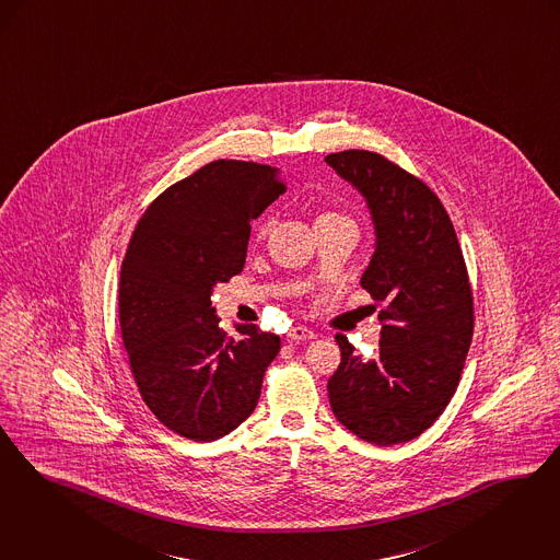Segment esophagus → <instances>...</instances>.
<instances>
[{
    "label": "esophagus",
    "instance_id": "34e87169",
    "mask_svg": "<svg viewBox=\"0 0 560 560\" xmlns=\"http://www.w3.org/2000/svg\"><path fill=\"white\" fill-rule=\"evenodd\" d=\"M288 339H290V341H306V339H314V331H311L308 327L298 325V327H291L290 331H288Z\"/></svg>",
    "mask_w": 560,
    "mask_h": 560
}]
</instances>
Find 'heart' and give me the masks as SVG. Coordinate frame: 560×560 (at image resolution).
Wrapping results in <instances>:
<instances>
[{"label": "heart", "mask_w": 560, "mask_h": 560, "mask_svg": "<svg viewBox=\"0 0 560 560\" xmlns=\"http://www.w3.org/2000/svg\"><path fill=\"white\" fill-rule=\"evenodd\" d=\"M341 219H346L343 214H339V212H334V210H323L318 217H316V224L323 223H331V221H341ZM270 223L260 224V229H258V237L262 240V237H267V233H269Z\"/></svg>", "instance_id": "obj_1"}]
</instances>
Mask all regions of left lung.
<instances>
[{
  "label": "left lung",
  "instance_id": "obj_1",
  "mask_svg": "<svg viewBox=\"0 0 560 560\" xmlns=\"http://www.w3.org/2000/svg\"><path fill=\"white\" fill-rule=\"evenodd\" d=\"M325 162L371 208L377 244L360 285L383 304L375 359H360L337 334L341 362L327 383L329 402L364 442H410L444 412L469 354L475 311L463 249L435 191L396 162L366 150Z\"/></svg>",
  "mask_w": 560,
  "mask_h": 560
}]
</instances>
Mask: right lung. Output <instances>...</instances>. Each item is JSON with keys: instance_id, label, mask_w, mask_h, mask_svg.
I'll list each match as a JSON object with an SVG mask.
<instances>
[{"instance_id": "obj_1", "label": "right lung", "mask_w": 560, "mask_h": 560, "mask_svg": "<svg viewBox=\"0 0 560 560\" xmlns=\"http://www.w3.org/2000/svg\"><path fill=\"white\" fill-rule=\"evenodd\" d=\"M285 194L277 168L214 160L137 221L118 283V320L141 400L191 442H214L254 412L281 339L219 329L210 295L246 265L249 223Z\"/></svg>"}]
</instances>
